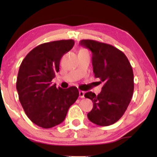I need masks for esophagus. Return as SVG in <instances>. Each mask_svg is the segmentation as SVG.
I'll use <instances>...</instances> for the list:
<instances>
[{"label":"esophagus","instance_id":"1","mask_svg":"<svg viewBox=\"0 0 157 157\" xmlns=\"http://www.w3.org/2000/svg\"><path fill=\"white\" fill-rule=\"evenodd\" d=\"M84 94H85L84 91H79V95H80V98H83V97H84Z\"/></svg>","mask_w":157,"mask_h":157}]
</instances>
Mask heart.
I'll list each match as a JSON object with an SVG mask.
<instances>
[{
	"label": "heart",
	"instance_id": "b5f03b06",
	"mask_svg": "<svg viewBox=\"0 0 157 157\" xmlns=\"http://www.w3.org/2000/svg\"><path fill=\"white\" fill-rule=\"evenodd\" d=\"M81 50H82V49H81Z\"/></svg>",
	"mask_w": 157,
	"mask_h": 157
}]
</instances>
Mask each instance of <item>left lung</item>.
Returning <instances> with one entry per match:
<instances>
[{"label":"left lung","instance_id":"obj_1","mask_svg":"<svg viewBox=\"0 0 157 157\" xmlns=\"http://www.w3.org/2000/svg\"><path fill=\"white\" fill-rule=\"evenodd\" d=\"M80 44L92 52L94 77L103 82L98 95L91 91L85 94L93 102L88 118L97 125H112L122 117L133 96L132 67L125 54L111 45L94 40H82Z\"/></svg>","mask_w":157,"mask_h":157}]
</instances>
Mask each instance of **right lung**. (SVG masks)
I'll list each match as a JSON object with an SVG mask.
<instances>
[{"instance_id":"1","label":"right lung","mask_w":157,"mask_h":157,"mask_svg":"<svg viewBox=\"0 0 157 157\" xmlns=\"http://www.w3.org/2000/svg\"><path fill=\"white\" fill-rule=\"evenodd\" d=\"M74 45L73 40L40 44L29 52L20 66L16 82L19 100L27 117L40 127L50 128L60 124L78 98L76 87L63 89L52 84L61 57Z\"/></svg>"}]
</instances>
